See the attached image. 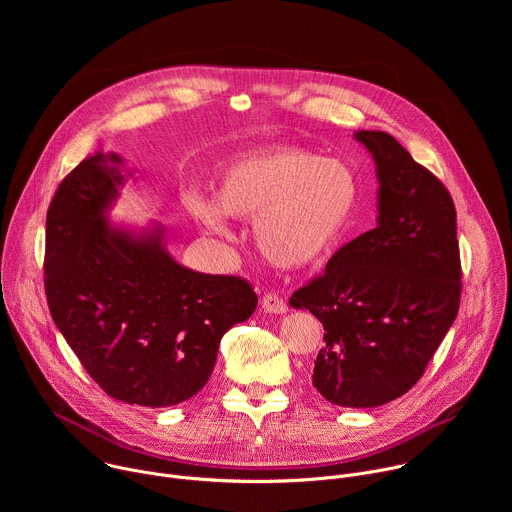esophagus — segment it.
I'll list each match as a JSON object with an SVG mask.
<instances>
[{
	"instance_id": "34e87169",
	"label": "esophagus",
	"mask_w": 512,
	"mask_h": 512,
	"mask_svg": "<svg viewBox=\"0 0 512 512\" xmlns=\"http://www.w3.org/2000/svg\"><path fill=\"white\" fill-rule=\"evenodd\" d=\"M261 308L267 314H285L287 312V304L275 294H265L261 300Z\"/></svg>"
}]
</instances>
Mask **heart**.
Instances as JSON below:
<instances>
[{"instance_id":"obj_1","label":"heart","mask_w":512,"mask_h":512,"mask_svg":"<svg viewBox=\"0 0 512 512\" xmlns=\"http://www.w3.org/2000/svg\"><path fill=\"white\" fill-rule=\"evenodd\" d=\"M358 202L360 184L346 162L302 148L245 154L218 170L214 198L184 196L188 212L214 233H227L225 216H255L257 251L291 271L316 267L342 247Z\"/></svg>"}]
</instances>
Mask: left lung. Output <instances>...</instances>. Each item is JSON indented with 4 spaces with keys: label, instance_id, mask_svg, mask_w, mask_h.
<instances>
[{
    "label": "left lung",
    "instance_id": "left-lung-1",
    "mask_svg": "<svg viewBox=\"0 0 512 512\" xmlns=\"http://www.w3.org/2000/svg\"><path fill=\"white\" fill-rule=\"evenodd\" d=\"M375 160L377 227L338 249L324 275L289 298L324 326L316 391L338 407L405 395L460 308L456 208L446 186L385 131H354Z\"/></svg>",
    "mask_w": 512,
    "mask_h": 512
}]
</instances>
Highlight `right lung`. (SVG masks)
I'll list each match as a JSON object with an SVG mask.
<instances>
[{"label": "right lung", "mask_w": 512, "mask_h": 512, "mask_svg": "<svg viewBox=\"0 0 512 512\" xmlns=\"http://www.w3.org/2000/svg\"><path fill=\"white\" fill-rule=\"evenodd\" d=\"M129 176L119 154L99 152L60 182L46 214V298L109 397L172 407L206 385L221 338L251 318L257 294L241 277L178 263L158 223H113Z\"/></svg>", "instance_id": "right-lung-1"}]
</instances>
